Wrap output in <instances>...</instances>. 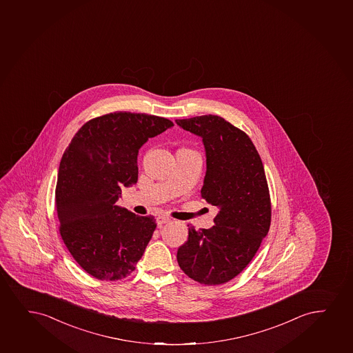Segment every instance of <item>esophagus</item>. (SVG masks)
<instances>
[{"label": "esophagus", "instance_id": "34e87169", "mask_svg": "<svg viewBox=\"0 0 353 353\" xmlns=\"http://www.w3.org/2000/svg\"><path fill=\"white\" fill-rule=\"evenodd\" d=\"M168 222H170V219L167 217V216L161 214V216H157V223L159 224V227H161L162 224L168 223Z\"/></svg>", "mask_w": 353, "mask_h": 353}]
</instances>
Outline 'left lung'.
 I'll return each instance as SVG.
<instances>
[{
    "label": "left lung",
    "mask_w": 353,
    "mask_h": 353,
    "mask_svg": "<svg viewBox=\"0 0 353 353\" xmlns=\"http://www.w3.org/2000/svg\"><path fill=\"white\" fill-rule=\"evenodd\" d=\"M175 121L203 139L206 175L201 196L219 209L214 227L188 228L176 259L193 281L219 285L245 270L270 230L272 210L265 170L250 136L222 117Z\"/></svg>",
    "instance_id": "left-lung-1"
}]
</instances>
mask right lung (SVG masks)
<instances>
[{
  "label": "right lung",
  "mask_w": 353,
  "mask_h": 353,
  "mask_svg": "<svg viewBox=\"0 0 353 353\" xmlns=\"http://www.w3.org/2000/svg\"><path fill=\"white\" fill-rule=\"evenodd\" d=\"M174 125L145 113L113 112L81 126L59 163L54 205L72 258L100 281L134 271L157 229L154 216L116 205L121 188L137 183V154L148 139Z\"/></svg>",
  "instance_id": "obj_1"
}]
</instances>
